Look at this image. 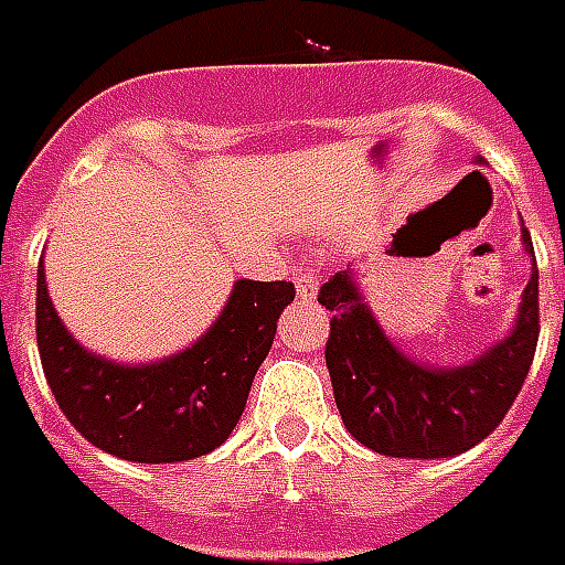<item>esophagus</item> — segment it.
Returning <instances> with one entry per match:
<instances>
[{"instance_id":"1","label":"esophagus","mask_w":565,"mask_h":565,"mask_svg":"<svg viewBox=\"0 0 565 565\" xmlns=\"http://www.w3.org/2000/svg\"><path fill=\"white\" fill-rule=\"evenodd\" d=\"M296 296H299L302 302H311V299H317V275H315V269L299 271V278H296Z\"/></svg>"}]
</instances>
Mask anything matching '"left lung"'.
I'll return each mask as SVG.
<instances>
[{
	"instance_id": "1",
	"label": "left lung",
	"mask_w": 565,
	"mask_h": 565,
	"mask_svg": "<svg viewBox=\"0 0 565 565\" xmlns=\"http://www.w3.org/2000/svg\"><path fill=\"white\" fill-rule=\"evenodd\" d=\"M473 164H484L476 154ZM530 281L500 341L461 365H428L404 353L371 311L353 266L320 287L332 311L326 367L338 413L362 446L388 458H455L503 422L524 386L539 341V269L521 221Z\"/></svg>"
}]
</instances>
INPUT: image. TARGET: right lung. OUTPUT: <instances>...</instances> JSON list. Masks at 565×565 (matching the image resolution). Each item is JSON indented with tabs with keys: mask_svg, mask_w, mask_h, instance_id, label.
<instances>
[{
	"mask_svg": "<svg viewBox=\"0 0 565 565\" xmlns=\"http://www.w3.org/2000/svg\"><path fill=\"white\" fill-rule=\"evenodd\" d=\"M290 281L239 278L206 332L154 362L102 356L62 323L38 263V353L65 419L102 452L137 463H177L218 449L239 422L269 356Z\"/></svg>",
	"mask_w": 565,
	"mask_h": 565,
	"instance_id": "1",
	"label": "right lung"
}]
</instances>
